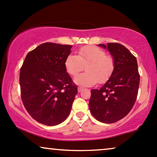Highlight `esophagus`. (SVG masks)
Instances as JSON below:
<instances>
[{
  "mask_svg": "<svg viewBox=\"0 0 157 157\" xmlns=\"http://www.w3.org/2000/svg\"><path fill=\"white\" fill-rule=\"evenodd\" d=\"M82 90H83V88H82V87H78V88H77V91H78L79 93H80Z\"/></svg>",
  "mask_w": 157,
  "mask_h": 157,
  "instance_id": "obj_1",
  "label": "esophagus"
}]
</instances>
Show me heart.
Returning <instances> with one entry per match:
<instances>
[{"label":"heart","mask_w":157,"mask_h":157,"mask_svg":"<svg viewBox=\"0 0 157 157\" xmlns=\"http://www.w3.org/2000/svg\"><path fill=\"white\" fill-rule=\"evenodd\" d=\"M67 72L75 76L86 67V73L77 75L74 82L83 87L93 86L98 81L103 83L109 80L114 68V60L106 52L96 46H85L78 51V55L69 54L64 61Z\"/></svg>","instance_id":"1"}]
</instances>
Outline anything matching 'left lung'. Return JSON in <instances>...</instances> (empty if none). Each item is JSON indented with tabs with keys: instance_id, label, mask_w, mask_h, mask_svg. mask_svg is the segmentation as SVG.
<instances>
[{
	"instance_id": "obj_1",
	"label": "left lung",
	"mask_w": 157,
	"mask_h": 157,
	"mask_svg": "<svg viewBox=\"0 0 157 157\" xmlns=\"http://www.w3.org/2000/svg\"><path fill=\"white\" fill-rule=\"evenodd\" d=\"M98 46L109 51L114 60L111 77L100 89H92L89 101L90 113L101 122L114 123L124 118L136 101L140 83L136 58L120 43Z\"/></svg>"
}]
</instances>
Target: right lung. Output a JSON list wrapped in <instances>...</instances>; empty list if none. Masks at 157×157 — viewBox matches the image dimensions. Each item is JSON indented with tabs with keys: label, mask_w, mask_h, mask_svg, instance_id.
Returning a JSON list of instances; mask_svg holds the SVG:
<instances>
[{
	"label": "right lung",
	"mask_w": 157,
	"mask_h": 157,
	"mask_svg": "<svg viewBox=\"0 0 157 157\" xmlns=\"http://www.w3.org/2000/svg\"><path fill=\"white\" fill-rule=\"evenodd\" d=\"M72 45L45 43L27 53L19 74L21 97L29 115L41 124L54 126L68 117L77 86L64 61Z\"/></svg>",
	"instance_id": "add662e5"
}]
</instances>
